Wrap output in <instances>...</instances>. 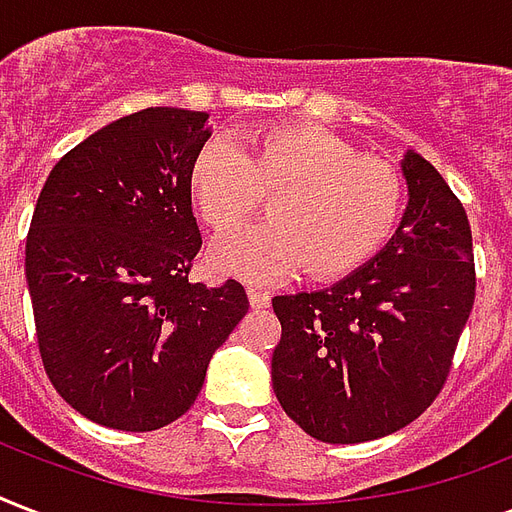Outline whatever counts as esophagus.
Instances as JSON below:
<instances>
[{
	"mask_svg": "<svg viewBox=\"0 0 512 512\" xmlns=\"http://www.w3.org/2000/svg\"><path fill=\"white\" fill-rule=\"evenodd\" d=\"M247 295H249V303H252V308H265L268 306V300H271V295H268V292L257 290V287H249Z\"/></svg>",
	"mask_w": 512,
	"mask_h": 512,
	"instance_id": "34e87169",
	"label": "esophagus"
}]
</instances>
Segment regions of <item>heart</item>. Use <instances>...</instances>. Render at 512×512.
Returning <instances> with one entry per match:
<instances>
[{
	"label": "heart",
	"mask_w": 512,
	"mask_h": 512,
	"mask_svg": "<svg viewBox=\"0 0 512 512\" xmlns=\"http://www.w3.org/2000/svg\"><path fill=\"white\" fill-rule=\"evenodd\" d=\"M187 190L220 236L244 228L273 195V222L212 252L217 271L252 282L300 265L322 282L349 276L395 236L405 204L403 179L389 163L308 123L206 142L190 163Z\"/></svg>",
	"instance_id": "obj_1"
}]
</instances>
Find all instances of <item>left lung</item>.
Instances as JSON below:
<instances>
[{"label": "left lung", "mask_w": 512, "mask_h": 512, "mask_svg": "<svg viewBox=\"0 0 512 512\" xmlns=\"http://www.w3.org/2000/svg\"><path fill=\"white\" fill-rule=\"evenodd\" d=\"M408 209L360 271L322 292L276 295V400L322 443H365L435 403L475 303L473 230L462 201L416 152Z\"/></svg>", "instance_id": "obj_1"}]
</instances>
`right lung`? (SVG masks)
<instances>
[{
	"label": "right lung",
	"mask_w": 512,
	"mask_h": 512,
	"mask_svg": "<svg viewBox=\"0 0 512 512\" xmlns=\"http://www.w3.org/2000/svg\"><path fill=\"white\" fill-rule=\"evenodd\" d=\"M206 112L150 107L66 152L26 236L45 373L85 419L150 432L190 411L217 346L249 311L236 279L190 282L201 230L187 171Z\"/></svg>",
	"instance_id": "right-lung-1"
}]
</instances>
